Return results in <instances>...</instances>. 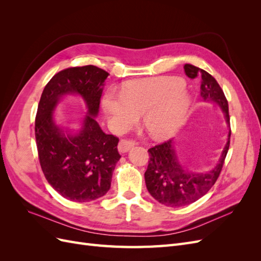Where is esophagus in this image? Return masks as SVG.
<instances>
[{"label":"esophagus","mask_w":261,"mask_h":261,"mask_svg":"<svg viewBox=\"0 0 261 261\" xmlns=\"http://www.w3.org/2000/svg\"><path fill=\"white\" fill-rule=\"evenodd\" d=\"M135 144H136V143H135V141H134L133 139H125V138H122V139L120 140V143H118V146H117L118 151L122 152V153L127 152L132 147L135 146Z\"/></svg>","instance_id":"34e87169"}]
</instances>
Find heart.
<instances>
[{"label": "heart", "mask_w": 261, "mask_h": 261, "mask_svg": "<svg viewBox=\"0 0 261 261\" xmlns=\"http://www.w3.org/2000/svg\"><path fill=\"white\" fill-rule=\"evenodd\" d=\"M189 102L183 81L158 78L129 82L122 92L107 91L102 108L117 132L129 129L144 115V124L153 137L168 138L184 121Z\"/></svg>", "instance_id": "heart-1"}]
</instances>
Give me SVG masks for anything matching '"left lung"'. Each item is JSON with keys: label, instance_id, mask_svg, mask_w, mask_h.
Returning a JSON list of instances; mask_svg holds the SVG:
<instances>
[{"label": "left lung", "instance_id": "1", "mask_svg": "<svg viewBox=\"0 0 261 261\" xmlns=\"http://www.w3.org/2000/svg\"><path fill=\"white\" fill-rule=\"evenodd\" d=\"M186 75L194 80L200 78V96L206 102H216L223 110L226 123L230 124L228 105L223 90L216 78L206 70L192 64H185ZM231 130L220 161L216 168L207 173H189L179 164L173 140L169 139L148 150L150 160L145 172L148 192L155 200L168 207H183L198 200L215 185L223 168L230 147Z\"/></svg>", "mask_w": 261, "mask_h": 261}]
</instances>
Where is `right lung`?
Here are the masks:
<instances>
[{"mask_svg": "<svg viewBox=\"0 0 261 261\" xmlns=\"http://www.w3.org/2000/svg\"><path fill=\"white\" fill-rule=\"evenodd\" d=\"M108 76L93 65L68 67L51 78L39 101L35 121L39 161L48 183L68 200L86 202L105 196L121 158L118 138L107 135L94 120ZM68 93L81 94L89 108L76 136H65L53 121L51 111Z\"/></svg>", "mask_w": 261, "mask_h": 261, "instance_id": "right-lung-1", "label": "right lung"}]
</instances>
